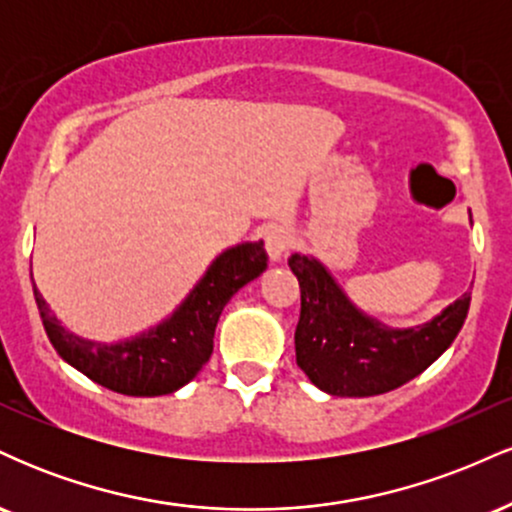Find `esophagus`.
Returning <instances> with one entry per match:
<instances>
[{
    "mask_svg": "<svg viewBox=\"0 0 512 512\" xmlns=\"http://www.w3.org/2000/svg\"><path fill=\"white\" fill-rule=\"evenodd\" d=\"M264 248H267L269 260H272V262L284 260V257L289 255V250L293 248L291 233L286 231V228H281V226L272 228V231H269L267 236H264Z\"/></svg>",
    "mask_w": 512,
    "mask_h": 512,
    "instance_id": "34e87169",
    "label": "esophagus"
}]
</instances>
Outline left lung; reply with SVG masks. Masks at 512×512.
<instances>
[{
	"label": "left lung",
	"mask_w": 512,
	"mask_h": 512,
	"mask_svg": "<svg viewBox=\"0 0 512 512\" xmlns=\"http://www.w3.org/2000/svg\"><path fill=\"white\" fill-rule=\"evenodd\" d=\"M301 286L296 363L310 383L337 397H370L397 390L421 375L467 320L472 293H464L438 317L411 330H387L358 313L313 257L291 255Z\"/></svg>",
	"instance_id": "8db88e82"
}]
</instances>
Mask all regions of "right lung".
I'll return each mask as SVG.
<instances>
[{
    "mask_svg": "<svg viewBox=\"0 0 512 512\" xmlns=\"http://www.w3.org/2000/svg\"><path fill=\"white\" fill-rule=\"evenodd\" d=\"M264 243H245L226 250L202 276L195 291L156 330L125 344H93L74 337L50 313L33 284L48 339L69 366L93 383L129 397L170 395L190 383L214 351V332L221 310L236 291L267 269Z\"/></svg>",
    "mask_w": 512,
    "mask_h": 512,
    "instance_id": "1",
    "label": "right lung"
}]
</instances>
